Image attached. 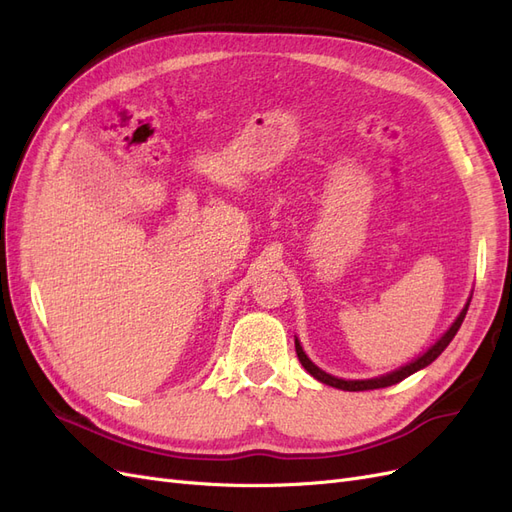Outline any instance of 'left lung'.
<instances>
[{
    "label": "left lung",
    "instance_id": "left-lung-1",
    "mask_svg": "<svg viewBox=\"0 0 512 512\" xmlns=\"http://www.w3.org/2000/svg\"><path fill=\"white\" fill-rule=\"evenodd\" d=\"M468 305H470V303H466V307L461 309V314L457 316V320L451 324V327H448V331H446V333L438 339V342L433 344L427 352H423V354L418 356V359H414L412 363H408V365H404V367H399V369L391 371V374H384V376H380V378H369V380H342V378H335V376L327 374V371H322L320 367H316L312 361L307 359V354L303 352V348H301V344H299V339H294V348H297V356H299L301 365H303L316 380H320L322 384L335 386V389H342V391H371V389H384V386L397 384V382H401L404 378L412 376L414 371L423 369V367H427L429 363L436 361L438 356L444 352V348H446L448 344H451L453 337L457 335L463 318H466V314H468Z\"/></svg>",
    "mask_w": 512,
    "mask_h": 512
}]
</instances>
